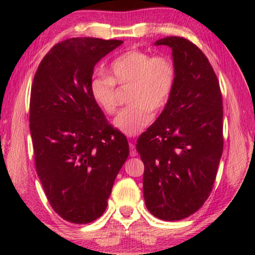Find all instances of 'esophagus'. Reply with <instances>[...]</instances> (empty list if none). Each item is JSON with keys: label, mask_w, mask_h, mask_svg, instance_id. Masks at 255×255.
I'll list each match as a JSON object with an SVG mask.
<instances>
[{"label": "esophagus", "mask_w": 255, "mask_h": 255, "mask_svg": "<svg viewBox=\"0 0 255 255\" xmlns=\"http://www.w3.org/2000/svg\"><path fill=\"white\" fill-rule=\"evenodd\" d=\"M129 147H130V156H136V154H137V150H136V147H135V145H133L132 143H129Z\"/></svg>", "instance_id": "34e87169"}]
</instances>
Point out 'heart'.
Instances as JSON below:
<instances>
[{
    "label": "heart",
    "instance_id": "heart-1",
    "mask_svg": "<svg viewBox=\"0 0 255 255\" xmlns=\"http://www.w3.org/2000/svg\"><path fill=\"white\" fill-rule=\"evenodd\" d=\"M110 76L93 75L90 94L106 114H114L117 107L116 84L130 86L127 101L114 120L115 127L127 136H135L153 120V111L163 109L169 102L176 82V68L166 56H154L132 48L112 60Z\"/></svg>",
    "mask_w": 255,
    "mask_h": 255
}]
</instances>
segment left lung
I'll use <instances>...</instances> for the list:
<instances>
[{"mask_svg": "<svg viewBox=\"0 0 255 255\" xmlns=\"http://www.w3.org/2000/svg\"><path fill=\"white\" fill-rule=\"evenodd\" d=\"M172 49L176 82L169 102L138 138L146 208L162 221L187 218L208 199L223 154V98L205 54L184 38L155 41Z\"/></svg>", "mask_w": 255, "mask_h": 255, "instance_id": "8db88e82", "label": "left lung"}]
</instances>
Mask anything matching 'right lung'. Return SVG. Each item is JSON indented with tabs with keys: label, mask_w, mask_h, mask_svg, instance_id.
I'll list each match as a JSON object with an SVG mask.
<instances>
[{
	"label": "right lung",
	"mask_w": 255,
	"mask_h": 255,
	"mask_svg": "<svg viewBox=\"0 0 255 255\" xmlns=\"http://www.w3.org/2000/svg\"><path fill=\"white\" fill-rule=\"evenodd\" d=\"M123 40L71 38L55 45L38 66L30 96L37 174L60 217L88 224L105 213L115 179L129 155L90 94L96 64Z\"/></svg>",
	"instance_id": "add662e5"
}]
</instances>
